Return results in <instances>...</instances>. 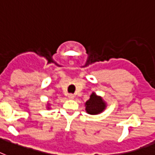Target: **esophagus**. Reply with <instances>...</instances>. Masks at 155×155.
Here are the masks:
<instances>
[{
	"label": "esophagus",
	"instance_id": "obj_1",
	"mask_svg": "<svg viewBox=\"0 0 155 155\" xmlns=\"http://www.w3.org/2000/svg\"><path fill=\"white\" fill-rule=\"evenodd\" d=\"M68 99H73L74 98H75V95H74L73 94H69V95H68Z\"/></svg>",
	"mask_w": 155,
	"mask_h": 155
}]
</instances>
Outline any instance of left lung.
Listing matches in <instances>:
<instances>
[{
	"label": "left lung",
	"instance_id": "1",
	"mask_svg": "<svg viewBox=\"0 0 155 155\" xmlns=\"http://www.w3.org/2000/svg\"><path fill=\"white\" fill-rule=\"evenodd\" d=\"M86 111L90 114H98L103 112L107 107L106 103L102 97L98 96L95 92H93L90 96V99L85 103Z\"/></svg>",
	"mask_w": 155,
	"mask_h": 155
}]
</instances>
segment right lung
<instances>
[{
	"label": "right lung",
	"mask_w": 155,
	"mask_h": 155,
	"mask_svg": "<svg viewBox=\"0 0 155 155\" xmlns=\"http://www.w3.org/2000/svg\"><path fill=\"white\" fill-rule=\"evenodd\" d=\"M48 109H49V107H48Z\"/></svg>",
	"instance_id": "add662e5"
}]
</instances>
